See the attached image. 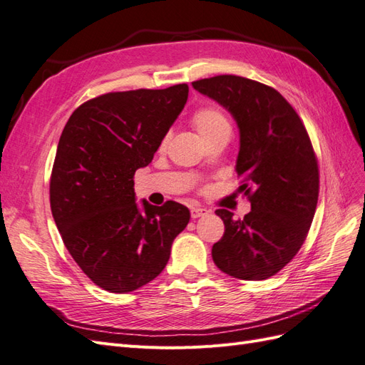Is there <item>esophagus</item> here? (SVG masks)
I'll list each match as a JSON object with an SVG mask.
<instances>
[{"label": "esophagus", "instance_id": "esophagus-1", "mask_svg": "<svg viewBox=\"0 0 365 365\" xmlns=\"http://www.w3.org/2000/svg\"><path fill=\"white\" fill-rule=\"evenodd\" d=\"M210 211L207 208H200V207H194L191 208V217L192 219H199V217H205L208 216Z\"/></svg>", "mask_w": 365, "mask_h": 365}]
</instances>
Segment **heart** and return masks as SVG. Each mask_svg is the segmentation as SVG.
I'll return each instance as SVG.
<instances>
[{"mask_svg": "<svg viewBox=\"0 0 365 365\" xmlns=\"http://www.w3.org/2000/svg\"><path fill=\"white\" fill-rule=\"evenodd\" d=\"M191 121L205 142H207L208 138L223 133V130H230V121L219 108L208 106V108H202L199 110H195ZM166 142H168V137L163 138L162 148L166 145Z\"/></svg>", "mask_w": 365, "mask_h": 365, "instance_id": "obj_1", "label": "heart"}]
</instances>
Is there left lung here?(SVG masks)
<instances>
[{
	"instance_id": "obj_1",
	"label": "left lung",
	"mask_w": 365,
	"mask_h": 365,
	"mask_svg": "<svg viewBox=\"0 0 365 365\" xmlns=\"http://www.w3.org/2000/svg\"><path fill=\"white\" fill-rule=\"evenodd\" d=\"M192 88L225 108L239 128L236 173L251 202L244 219L217 210L225 232L212 245L219 269L242 280L280 272L302 247L319 195V170L307 129L293 106L262 83L217 76Z\"/></svg>"
}]
</instances>
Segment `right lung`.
<instances>
[{"instance_id":"obj_1","label":"right lung","mask_w":365,"mask_h":365,"mask_svg":"<svg viewBox=\"0 0 365 365\" xmlns=\"http://www.w3.org/2000/svg\"><path fill=\"white\" fill-rule=\"evenodd\" d=\"M188 85L109 92L83 103L64 126L51 175V210L73 260L93 284L129 293L163 272L190 210L135 202L134 174L188 100Z\"/></svg>"}]
</instances>
